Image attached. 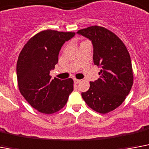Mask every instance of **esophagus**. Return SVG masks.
Instances as JSON below:
<instances>
[{
  "mask_svg": "<svg viewBox=\"0 0 149 149\" xmlns=\"http://www.w3.org/2000/svg\"><path fill=\"white\" fill-rule=\"evenodd\" d=\"M73 80H74L75 83H80V82H81L80 79H74Z\"/></svg>",
  "mask_w": 149,
  "mask_h": 149,
  "instance_id": "esophagus-1",
  "label": "esophagus"
}]
</instances>
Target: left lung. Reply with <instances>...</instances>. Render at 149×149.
Wrapping results in <instances>:
<instances>
[{"instance_id": "1", "label": "left lung", "mask_w": 149, "mask_h": 149, "mask_svg": "<svg viewBox=\"0 0 149 149\" xmlns=\"http://www.w3.org/2000/svg\"><path fill=\"white\" fill-rule=\"evenodd\" d=\"M93 45V61L102 67L100 78L89 82V89L82 93L89 107L106 114L124 102L133 84L131 58L122 40L108 29L91 26L77 31Z\"/></svg>"}]
</instances>
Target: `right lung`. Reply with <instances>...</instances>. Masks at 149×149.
Segmentation results:
<instances>
[{
	"label": "right lung",
	"instance_id": "add662e5",
	"mask_svg": "<svg viewBox=\"0 0 149 149\" xmlns=\"http://www.w3.org/2000/svg\"><path fill=\"white\" fill-rule=\"evenodd\" d=\"M74 32L44 30L37 33L24 46L17 62L18 88L33 108L53 114L63 108L73 90V80L51 79L49 71L58 63L62 46Z\"/></svg>",
	"mask_w": 149,
	"mask_h": 149
}]
</instances>
